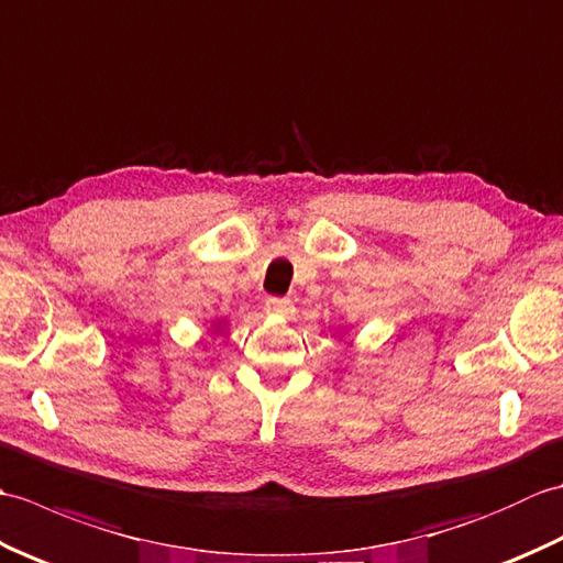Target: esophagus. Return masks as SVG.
<instances>
[{"instance_id": "obj_1", "label": "esophagus", "mask_w": 563, "mask_h": 563, "mask_svg": "<svg viewBox=\"0 0 563 563\" xmlns=\"http://www.w3.org/2000/svg\"><path fill=\"white\" fill-rule=\"evenodd\" d=\"M266 312L273 317H280V319H288L292 314V305L290 300H280V297H271L266 302Z\"/></svg>"}]
</instances>
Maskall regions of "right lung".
Here are the masks:
<instances>
[{
    "label": "right lung",
    "mask_w": 563,
    "mask_h": 563,
    "mask_svg": "<svg viewBox=\"0 0 563 563\" xmlns=\"http://www.w3.org/2000/svg\"><path fill=\"white\" fill-rule=\"evenodd\" d=\"M222 327H227V321H224V319H218V321H214V324H212V333H220Z\"/></svg>",
    "instance_id": "right-lung-1"
}]
</instances>
